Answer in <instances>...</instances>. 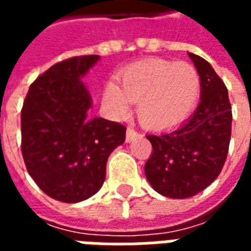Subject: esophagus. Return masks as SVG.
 Instances as JSON below:
<instances>
[{
	"instance_id": "esophagus-1",
	"label": "esophagus",
	"mask_w": 251,
	"mask_h": 251,
	"mask_svg": "<svg viewBox=\"0 0 251 251\" xmlns=\"http://www.w3.org/2000/svg\"><path fill=\"white\" fill-rule=\"evenodd\" d=\"M137 137H138V133L133 127H127V130H126V142H131L133 140H136Z\"/></svg>"
}]
</instances>
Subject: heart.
I'll return each instance as SVG.
<instances>
[{
    "label": "heart",
    "instance_id": "obj_1",
    "mask_svg": "<svg viewBox=\"0 0 251 251\" xmlns=\"http://www.w3.org/2000/svg\"><path fill=\"white\" fill-rule=\"evenodd\" d=\"M106 83L103 104L114 117H125L131 102L144 125L165 129L189 117L200 95V76L188 63L153 59L126 68L120 76Z\"/></svg>",
    "mask_w": 251,
    "mask_h": 251
}]
</instances>
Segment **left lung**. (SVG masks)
Returning a JSON list of instances; mask_svg holds the SVG:
<instances>
[{"mask_svg": "<svg viewBox=\"0 0 251 251\" xmlns=\"http://www.w3.org/2000/svg\"><path fill=\"white\" fill-rule=\"evenodd\" d=\"M200 76V102L174 130L148 134L153 148L145 164L152 188L172 199H187L219 176L231 137V104L222 79L210 63L188 52Z\"/></svg>", "mask_w": 251, "mask_h": 251, "instance_id": "1", "label": "left lung"}]
</instances>
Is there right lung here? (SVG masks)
I'll list each match as a JSON object with an SVG mask.
<instances>
[{"label": "right lung", "instance_id": "1", "mask_svg": "<svg viewBox=\"0 0 251 251\" xmlns=\"http://www.w3.org/2000/svg\"><path fill=\"white\" fill-rule=\"evenodd\" d=\"M98 55L53 64L30 84L21 110V152L40 189L64 203L98 192L110 153L125 142L126 127L90 117L93 100L82 77Z\"/></svg>", "mask_w": 251, "mask_h": 251}]
</instances>
